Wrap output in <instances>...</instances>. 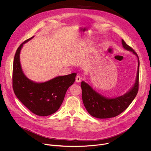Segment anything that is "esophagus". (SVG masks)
Returning a JSON list of instances; mask_svg holds the SVG:
<instances>
[{
    "instance_id": "34e87169",
    "label": "esophagus",
    "mask_w": 151,
    "mask_h": 151,
    "mask_svg": "<svg viewBox=\"0 0 151 151\" xmlns=\"http://www.w3.org/2000/svg\"><path fill=\"white\" fill-rule=\"evenodd\" d=\"M81 81V78L80 77V76H77L76 77V82H80Z\"/></svg>"
}]
</instances>
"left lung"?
<instances>
[{
  "label": "left lung",
  "instance_id": "8db88e82",
  "mask_svg": "<svg viewBox=\"0 0 151 151\" xmlns=\"http://www.w3.org/2000/svg\"><path fill=\"white\" fill-rule=\"evenodd\" d=\"M123 47L133 52L138 58V69L136 82L133 88L124 95L114 99H107L95 91L91 87L82 81L81 86L82 88V98L85 109L93 116L106 119L116 116L123 112L130 106L136 97L139 91V58L134 50L128 45L122 39Z\"/></svg>",
  "mask_w": 151,
  "mask_h": 151
}]
</instances>
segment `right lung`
<instances>
[{
    "mask_svg": "<svg viewBox=\"0 0 151 151\" xmlns=\"http://www.w3.org/2000/svg\"><path fill=\"white\" fill-rule=\"evenodd\" d=\"M33 37L26 40L17 50L13 63L12 88L17 97L32 113L48 116L59 109L68 89L75 81L76 73L57 76L43 83L29 79L21 69L19 53L23 44Z\"/></svg>",
    "mask_w": 151,
    "mask_h": 151,
    "instance_id": "obj_1",
    "label": "right lung"
}]
</instances>
